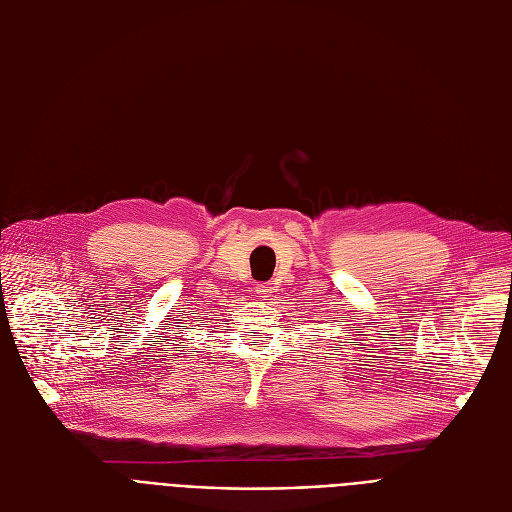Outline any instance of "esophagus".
<instances>
[{
    "mask_svg": "<svg viewBox=\"0 0 512 512\" xmlns=\"http://www.w3.org/2000/svg\"><path fill=\"white\" fill-rule=\"evenodd\" d=\"M270 292H272L270 284H255V294H257V297L267 299V297H270Z\"/></svg>",
    "mask_w": 512,
    "mask_h": 512,
    "instance_id": "34e87169",
    "label": "esophagus"
}]
</instances>
